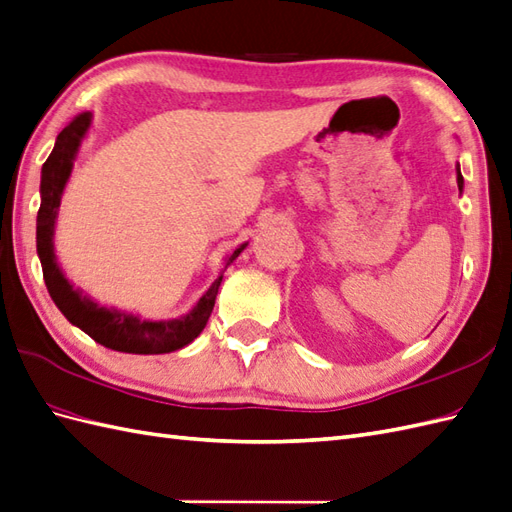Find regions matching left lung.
Masks as SVG:
<instances>
[{"label":"left lung","mask_w":512,"mask_h":512,"mask_svg":"<svg viewBox=\"0 0 512 512\" xmlns=\"http://www.w3.org/2000/svg\"><path fill=\"white\" fill-rule=\"evenodd\" d=\"M456 182H458V191H463L465 180H463V173H460V167H456Z\"/></svg>","instance_id":"obj_1"}]
</instances>
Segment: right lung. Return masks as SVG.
I'll list each match as a JSON object with an SVG mask.
<instances>
[{"instance_id":"1","label":"right lung","mask_w":512,"mask_h":512,"mask_svg":"<svg viewBox=\"0 0 512 512\" xmlns=\"http://www.w3.org/2000/svg\"><path fill=\"white\" fill-rule=\"evenodd\" d=\"M91 123L93 112H82V115L73 119L58 134L52 154H49L41 169V208L39 215H36V254H39L41 260L47 291L52 295L60 313L69 319V323L89 334L99 345L108 347V350L126 354H169L182 350L184 345L195 341L206 328L223 280V271L239 258L247 243L239 245L230 256H226L219 278L210 284V289L199 297V302L189 313L176 319H141L139 315L128 313V310L97 304L91 295L76 289L58 265L54 232L62 193H65L73 162H76L86 132L91 130Z\"/></svg>"}]
</instances>
